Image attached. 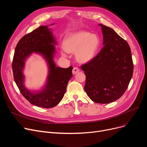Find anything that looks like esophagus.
<instances>
[{
  "instance_id": "obj_1",
  "label": "esophagus",
  "mask_w": 147,
  "mask_h": 147,
  "mask_svg": "<svg viewBox=\"0 0 147 147\" xmlns=\"http://www.w3.org/2000/svg\"><path fill=\"white\" fill-rule=\"evenodd\" d=\"M80 71V69L78 67H74L73 69V71L72 73L73 74H76V73H78V72H79Z\"/></svg>"
}]
</instances>
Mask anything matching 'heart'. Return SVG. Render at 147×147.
<instances>
[{
  "label": "heart",
  "mask_w": 147,
  "mask_h": 147,
  "mask_svg": "<svg viewBox=\"0 0 147 147\" xmlns=\"http://www.w3.org/2000/svg\"><path fill=\"white\" fill-rule=\"evenodd\" d=\"M101 46V39L96 34L88 32H78L69 34L63 41V48L67 52H75L76 59L87 63L94 59ZM62 55L66 57L65 51Z\"/></svg>",
  "instance_id": "obj_1"
}]
</instances>
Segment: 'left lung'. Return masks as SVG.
<instances>
[{
  "instance_id": "1",
  "label": "left lung",
  "mask_w": 147,
  "mask_h": 147,
  "mask_svg": "<svg viewBox=\"0 0 147 147\" xmlns=\"http://www.w3.org/2000/svg\"><path fill=\"white\" fill-rule=\"evenodd\" d=\"M104 47L98 55L82 65L86 76L84 90L96 103L108 104L119 99L132 78L134 64L130 46L115 31L99 24Z\"/></svg>"
}]
</instances>
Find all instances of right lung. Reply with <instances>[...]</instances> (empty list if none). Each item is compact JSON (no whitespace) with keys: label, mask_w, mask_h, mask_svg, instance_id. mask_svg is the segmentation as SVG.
<instances>
[{"label":"right lung","mask_w":147,"mask_h":147,"mask_svg":"<svg viewBox=\"0 0 147 147\" xmlns=\"http://www.w3.org/2000/svg\"><path fill=\"white\" fill-rule=\"evenodd\" d=\"M57 43L52 29L48 26H40L21 38L15 48L12 61L14 80L21 94L30 103L45 109L54 107L60 102L66 92L68 82L73 76L72 66L60 68L57 67L53 61ZM33 53L41 55L49 67L47 82L38 91H30L24 84L23 71L25 61Z\"/></svg>","instance_id":"right-lung-1"}]
</instances>
